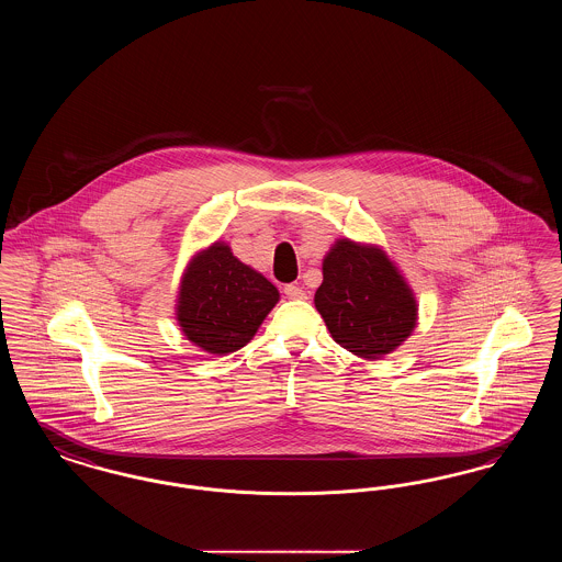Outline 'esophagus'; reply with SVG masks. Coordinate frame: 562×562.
Returning <instances> with one entry per match:
<instances>
[{
	"label": "esophagus",
	"mask_w": 562,
	"mask_h": 562,
	"mask_svg": "<svg viewBox=\"0 0 562 562\" xmlns=\"http://www.w3.org/2000/svg\"><path fill=\"white\" fill-rule=\"evenodd\" d=\"M284 294H286L289 299H307V293H305L301 286H296V284H286V286H284Z\"/></svg>",
	"instance_id": "34e87169"
}]
</instances>
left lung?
<instances>
[{"label": "left lung", "instance_id": "8db88e82", "mask_svg": "<svg viewBox=\"0 0 562 562\" xmlns=\"http://www.w3.org/2000/svg\"><path fill=\"white\" fill-rule=\"evenodd\" d=\"M314 303L330 337L364 360L392 353L417 324L415 294L385 250L348 238L326 252Z\"/></svg>", "mask_w": 562, "mask_h": 562}]
</instances>
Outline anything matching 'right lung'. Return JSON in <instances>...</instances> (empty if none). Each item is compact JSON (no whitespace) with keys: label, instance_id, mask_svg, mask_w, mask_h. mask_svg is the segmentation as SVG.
<instances>
[{"label":"right lung","instance_id":"obj_1","mask_svg":"<svg viewBox=\"0 0 562 562\" xmlns=\"http://www.w3.org/2000/svg\"><path fill=\"white\" fill-rule=\"evenodd\" d=\"M278 289L214 241L189 261L177 299V321L193 346L225 356L244 348L273 305Z\"/></svg>","mask_w":562,"mask_h":562}]
</instances>
